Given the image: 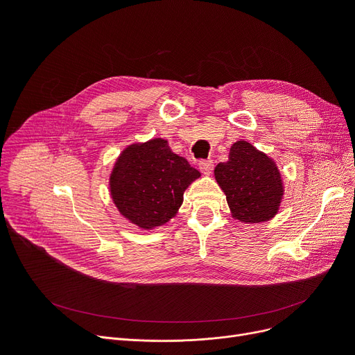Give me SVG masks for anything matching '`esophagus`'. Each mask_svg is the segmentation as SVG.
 <instances>
[{
	"label": "esophagus",
	"instance_id": "obj_1",
	"mask_svg": "<svg viewBox=\"0 0 355 355\" xmlns=\"http://www.w3.org/2000/svg\"><path fill=\"white\" fill-rule=\"evenodd\" d=\"M198 168H200V171H201L202 174L210 175V174H211V171H213V168H214V162H213L211 159H204V161H200V162H198Z\"/></svg>",
	"mask_w": 355,
	"mask_h": 355
}]
</instances>
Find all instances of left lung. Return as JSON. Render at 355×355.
<instances>
[{
	"instance_id": "obj_1",
	"label": "left lung",
	"mask_w": 355,
	"mask_h": 355,
	"mask_svg": "<svg viewBox=\"0 0 355 355\" xmlns=\"http://www.w3.org/2000/svg\"><path fill=\"white\" fill-rule=\"evenodd\" d=\"M214 178L226 194L232 217L246 225L272 220L285 196L276 162L248 141L232 145L229 161L214 168Z\"/></svg>"
}]
</instances>
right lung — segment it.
Returning <instances> with one entry per match:
<instances>
[{
    "label": "right lung",
    "instance_id": "right-lung-1",
    "mask_svg": "<svg viewBox=\"0 0 355 355\" xmlns=\"http://www.w3.org/2000/svg\"><path fill=\"white\" fill-rule=\"evenodd\" d=\"M201 174L173 153L166 139L128 145L109 175V191L118 211L141 230H154L177 216L184 191Z\"/></svg>",
    "mask_w": 355,
    "mask_h": 355
}]
</instances>
